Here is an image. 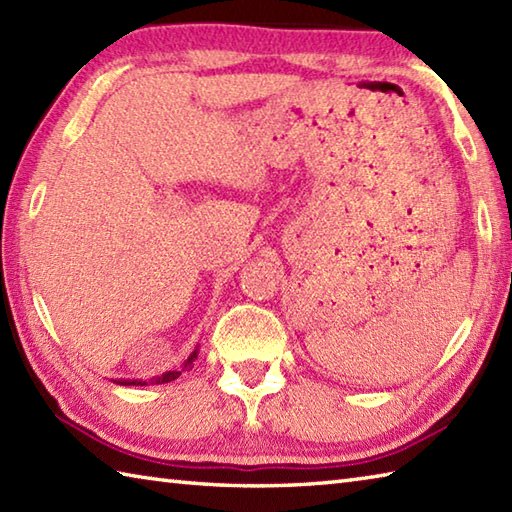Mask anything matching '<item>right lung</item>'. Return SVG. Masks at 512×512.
Wrapping results in <instances>:
<instances>
[{
    "label": "right lung",
    "mask_w": 512,
    "mask_h": 512,
    "mask_svg": "<svg viewBox=\"0 0 512 512\" xmlns=\"http://www.w3.org/2000/svg\"><path fill=\"white\" fill-rule=\"evenodd\" d=\"M198 354H200V343L195 345V350L187 356V361L182 363V367L180 369H169V372H162L160 376H154V378H149V380H138V378H134V380H125V378H118V380H114L116 385H140V387H145V385H162V383H171V380H176L184 369H189V367H193V363H195V358H198Z\"/></svg>",
    "instance_id": "1"
}]
</instances>
